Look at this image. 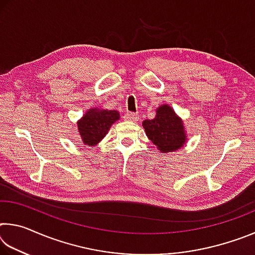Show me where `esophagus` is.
<instances>
[{
	"label": "esophagus",
	"instance_id": "obj_1",
	"mask_svg": "<svg viewBox=\"0 0 255 255\" xmlns=\"http://www.w3.org/2000/svg\"><path fill=\"white\" fill-rule=\"evenodd\" d=\"M125 119L128 120V122H137L138 115L133 114V112H127V114L125 115Z\"/></svg>",
	"mask_w": 255,
	"mask_h": 255
}]
</instances>
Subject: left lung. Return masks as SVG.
I'll return each instance as SVG.
<instances>
[{"instance_id":"left-lung-1","label":"left lung","mask_w":255,"mask_h":255,"mask_svg":"<svg viewBox=\"0 0 255 255\" xmlns=\"http://www.w3.org/2000/svg\"><path fill=\"white\" fill-rule=\"evenodd\" d=\"M143 127L148 139L161 153H172L183 147L187 141V132L183 120L169 105L156 108L154 119H146Z\"/></svg>"}]
</instances>
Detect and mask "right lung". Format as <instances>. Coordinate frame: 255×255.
<instances>
[{
  "label": "right lung",
  "instance_id": "add662e5",
  "mask_svg": "<svg viewBox=\"0 0 255 255\" xmlns=\"http://www.w3.org/2000/svg\"><path fill=\"white\" fill-rule=\"evenodd\" d=\"M119 119L120 115L117 110H108L102 108L89 109L77 122V130L83 144L90 147L97 146L103 137H106L112 125Z\"/></svg>",
  "mask_w": 255,
  "mask_h": 255
}]
</instances>
